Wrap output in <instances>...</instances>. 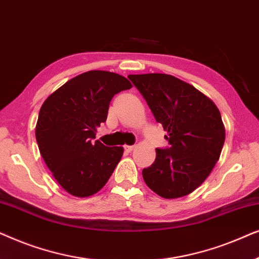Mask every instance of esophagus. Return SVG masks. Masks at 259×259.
I'll return each instance as SVG.
<instances>
[{
  "label": "esophagus",
  "mask_w": 259,
  "mask_h": 259,
  "mask_svg": "<svg viewBox=\"0 0 259 259\" xmlns=\"http://www.w3.org/2000/svg\"><path fill=\"white\" fill-rule=\"evenodd\" d=\"M123 148H125L126 152H132L134 150V146H133V145H131V146H130V145H125Z\"/></svg>",
  "instance_id": "34e87169"
}]
</instances>
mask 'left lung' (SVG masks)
<instances>
[{"label":"left lung","mask_w":259,"mask_h":259,"mask_svg":"<svg viewBox=\"0 0 259 259\" xmlns=\"http://www.w3.org/2000/svg\"><path fill=\"white\" fill-rule=\"evenodd\" d=\"M128 79L140 92L167 136L168 147L155 148L157 157L143 169L150 189L162 198L193 192L221 157L225 128L212 100L191 84L167 74H139Z\"/></svg>","instance_id":"8db88e82"}]
</instances>
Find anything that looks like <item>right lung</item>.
I'll return each mask as SVG.
<instances>
[{"label":"right lung","mask_w":259,"mask_h":259,"mask_svg":"<svg viewBox=\"0 0 259 259\" xmlns=\"http://www.w3.org/2000/svg\"><path fill=\"white\" fill-rule=\"evenodd\" d=\"M131 87L119 74L90 70L67 81L46 99L35 137L46 165L68 193L90 197L108 182L123 148L105 146L93 139L97 127L107 119L112 98Z\"/></svg>","instance_id":"obj_1"}]
</instances>
